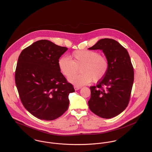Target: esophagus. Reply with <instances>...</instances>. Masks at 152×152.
Masks as SVG:
<instances>
[{"label":"esophagus","mask_w":152,"mask_h":152,"mask_svg":"<svg viewBox=\"0 0 152 152\" xmlns=\"http://www.w3.org/2000/svg\"><path fill=\"white\" fill-rule=\"evenodd\" d=\"M82 87H79V86H74V88H75V90H76V91H77V90H80V88H81Z\"/></svg>","instance_id":"1"}]
</instances>
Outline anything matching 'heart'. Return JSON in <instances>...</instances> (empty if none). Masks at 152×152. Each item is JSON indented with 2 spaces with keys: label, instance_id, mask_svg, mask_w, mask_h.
Returning <instances> with one entry per match:
<instances>
[{
  "label": "heart",
  "instance_id": "b5f03b06",
  "mask_svg": "<svg viewBox=\"0 0 152 152\" xmlns=\"http://www.w3.org/2000/svg\"><path fill=\"white\" fill-rule=\"evenodd\" d=\"M59 59L58 64L60 72L69 77L76 74L79 68L82 73L68 79V82L76 86H82L93 80L98 82L102 80L109 69V62L104 56L93 50H77L70 56Z\"/></svg>",
  "mask_w": 152,
  "mask_h": 152
}]
</instances>
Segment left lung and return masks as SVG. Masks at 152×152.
<instances>
[{
    "label": "left lung",
    "mask_w": 152,
    "mask_h": 152,
    "mask_svg": "<svg viewBox=\"0 0 152 152\" xmlns=\"http://www.w3.org/2000/svg\"><path fill=\"white\" fill-rule=\"evenodd\" d=\"M88 50H101L109 62L104 78L90 87V109L96 115L111 118L127 107L134 82V69L127 50L112 39H102Z\"/></svg>",
    "instance_id": "1"
}]
</instances>
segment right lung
<instances>
[{
  "label": "right lung",
  "mask_w": 152,
  "mask_h": 152,
  "mask_svg": "<svg viewBox=\"0 0 152 152\" xmlns=\"http://www.w3.org/2000/svg\"><path fill=\"white\" fill-rule=\"evenodd\" d=\"M67 50L40 40L23 49L18 57L15 81L21 101L30 113L40 120H55L68 109V96L75 89L58 64Z\"/></svg>",
  "instance_id": "add662e5"
}]
</instances>
